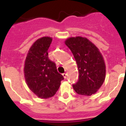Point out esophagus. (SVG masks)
I'll list each match as a JSON object with an SVG mask.
<instances>
[{
	"label": "esophagus",
	"mask_w": 126,
	"mask_h": 126,
	"mask_svg": "<svg viewBox=\"0 0 126 126\" xmlns=\"http://www.w3.org/2000/svg\"><path fill=\"white\" fill-rule=\"evenodd\" d=\"M63 77H64V79H66V78H67V74H66V73H63Z\"/></svg>",
	"instance_id": "esophagus-1"
}]
</instances>
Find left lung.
<instances>
[{
    "instance_id": "8db88e82",
    "label": "left lung",
    "mask_w": 126,
    "mask_h": 126,
    "mask_svg": "<svg viewBox=\"0 0 126 126\" xmlns=\"http://www.w3.org/2000/svg\"><path fill=\"white\" fill-rule=\"evenodd\" d=\"M65 44L72 51L79 69V79L73 87L77 94L90 96L103 84L106 65L99 49L86 37H69Z\"/></svg>"
}]
</instances>
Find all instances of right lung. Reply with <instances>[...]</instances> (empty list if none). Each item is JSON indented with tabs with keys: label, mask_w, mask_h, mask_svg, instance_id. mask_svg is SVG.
Returning a JSON list of instances; mask_svg holds the SVG:
<instances>
[{
	"label": "right lung",
	"mask_w": 126,
	"mask_h": 126,
	"mask_svg": "<svg viewBox=\"0 0 126 126\" xmlns=\"http://www.w3.org/2000/svg\"><path fill=\"white\" fill-rule=\"evenodd\" d=\"M52 41L49 36L40 38L32 44L24 63V77L33 94L41 99L53 97L61 85L63 77L55 64L48 59L47 50Z\"/></svg>",
	"instance_id": "obj_1"
}]
</instances>
